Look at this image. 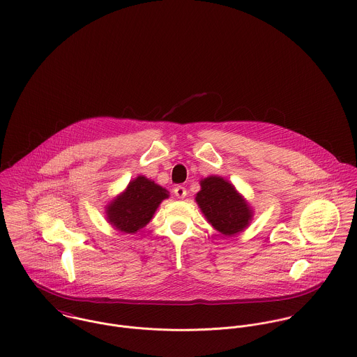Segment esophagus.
I'll use <instances>...</instances> for the list:
<instances>
[{
	"instance_id": "obj_1",
	"label": "esophagus",
	"mask_w": 357,
	"mask_h": 357,
	"mask_svg": "<svg viewBox=\"0 0 357 357\" xmlns=\"http://www.w3.org/2000/svg\"><path fill=\"white\" fill-rule=\"evenodd\" d=\"M173 192H174V195H176L177 198H180V199H183V198L187 197V190H185V187H183V185L174 187Z\"/></svg>"
}]
</instances>
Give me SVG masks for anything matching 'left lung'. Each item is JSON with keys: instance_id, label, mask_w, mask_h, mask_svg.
Returning <instances> with one entry per match:
<instances>
[{"instance_id": "1", "label": "left lung", "mask_w": 357, "mask_h": 357, "mask_svg": "<svg viewBox=\"0 0 357 357\" xmlns=\"http://www.w3.org/2000/svg\"><path fill=\"white\" fill-rule=\"evenodd\" d=\"M195 201L211 227L225 236L245 231L255 215L253 207L238 192L235 185L221 176L201 180Z\"/></svg>"}]
</instances>
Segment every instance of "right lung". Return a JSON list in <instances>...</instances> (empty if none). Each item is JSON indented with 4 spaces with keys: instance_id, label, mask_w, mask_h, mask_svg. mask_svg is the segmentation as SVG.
Masks as SVG:
<instances>
[{
    "instance_id": "right-lung-1",
    "label": "right lung",
    "mask_w": 357,
    "mask_h": 357,
    "mask_svg": "<svg viewBox=\"0 0 357 357\" xmlns=\"http://www.w3.org/2000/svg\"><path fill=\"white\" fill-rule=\"evenodd\" d=\"M169 191L146 176L133 178L123 192L105 206V220L123 234H136L151 220Z\"/></svg>"
}]
</instances>
